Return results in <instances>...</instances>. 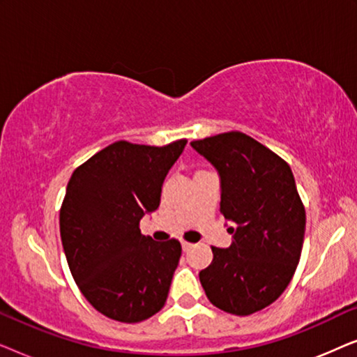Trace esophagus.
I'll return each instance as SVG.
<instances>
[{"label": "esophagus", "instance_id": "1", "mask_svg": "<svg viewBox=\"0 0 357 357\" xmlns=\"http://www.w3.org/2000/svg\"><path fill=\"white\" fill-rule=\"evenodd\" d=\"M195 245H193V243H190V242H182V248H183V252H188V250H192V248H193Z\"/></svg>", "mask_w": 357, "mask_h": 357}]
</instances>
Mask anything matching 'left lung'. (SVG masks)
<instances>
[{"label":"left lung","mask_w":357,"mask_h":357,"mask_svg":"<svg viewBox=\"0 0 357 357\" xmlns=\"http://www.w3.org/2000/svg\"><path fill=\"white\" fill-rule=\"evenodd\" d=\"M221 178V213L232 227L229 248L211 247L199 271L209 302L227 314L265 309L289 284L301 260L305 209L284 159L241 131L192 141Z\"/></svg>","instance_id":"8db88e82"}]
</instances>
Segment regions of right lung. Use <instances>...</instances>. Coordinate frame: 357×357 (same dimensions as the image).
Wrapping results in <instances>:
<instances>
[{"mask_svg":"<svg viewBox=\"0 0 357 357\" xmlns=\"http://www.w3.org/2000/svg\"><path fill=\"white\" fill-rule=\"evenodd\" d=\"M187 139L165 146L116 141L73 172L60 209L68 266L102 315L138 324L162 309L182 245L139 231L159 208L164 178Z\"/></svg>","mask_w":357,"mask_h":357,"instance_id":"right-lung-1","label":"right lung"}]
</instances>
